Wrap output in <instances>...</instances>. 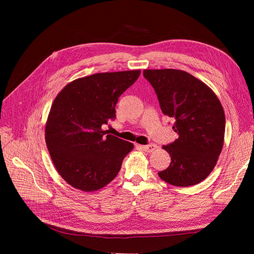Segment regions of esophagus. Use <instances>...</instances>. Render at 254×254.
Here are the masks:
<instances>
[{
  "instance_id": "obj_1",
  "label": "esophagus",
  "mask_w": 254,
  "mask_h": 254,
  "mask_svg": "<svg viewBox=\"0 0 254 254\" xmlns=\"http://www.w3.org/2000/svg\"><path fill=\"white\" fill-rule=\"evenodd\" d=\"M140 147H141L144 151H146V152H153V151H155V150L157 149V145L151 143V144H148V145H141Z\"/></svg>"
}]
</instances>
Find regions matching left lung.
<instances>
[{"mask_svg":"<svg viewBox=\"0 0 254 254\" xmlns=\"http://www.w3.org/2000/svg\"><path fill=\"white\" fill-rule=\"evenodd\" d=\"M155 89L160 108L174 120L178 139L164 145L172 162L158 175L175 187L204 180L217 163L224 146L226 118L216 94L204 82L181 70H144Z\"/></svg>","mask_w":254,"mask_h":254,"instance_id":"obj_1","label":"left lung"}]
</instances>
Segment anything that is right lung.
Returning <instances> with one entry per match:
<instances>
[{
    "label": "right lung",
    "instance_id": "right-lung-1",
    "mask_svg": "<svg viewBox=\"0 0 254 254\" xmlns=\"http://www.w3.org/2000/svg\"><path fill=\"white\" fill-rule=\"evenodd\" d=\"M140 70L97 73L67 83L54 99L45 142L54 165L71 187L94 191L110 183L133 144L103 130L115 119L119 97Z\"/></svg>",
    "mask_w": 254,
    "mask_h": 254
}]
</instances>
